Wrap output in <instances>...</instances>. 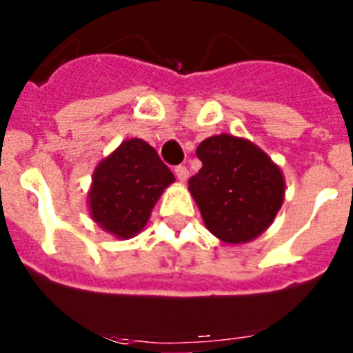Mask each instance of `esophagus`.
Here are the masks:
<instances>
[{
    "label": "esophagus",
    "mask_w": 353,
    "mask_h": 353,
    "mask_svg": "<svg viewBox=\"0 0 353 353\" xmlns=\"http://www.w3.org/2000/svg\"><path fill=\"white\" fill-rule=\"evenodd\" d=\"M174 174H176V179H179V182H185L187 176H189V171H187L185 166H176L174 168Z\"/></svg>",
    "instance_id": "34e87169"
}]
</instances>
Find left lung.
<instances>
[{
	"label": "left lung",
	"mask_w": 353,
	"mask_h": 353,
	"mask_svg": "<svg viewBox=\"0 0 353 353\" xmlns=\"http://www.w3.org/2000/svg\"><path fill=\"white\" fill-rule=\"evenodd\" d=\"M201 170L189 180L208 232L226 244H248L276 219L285 201L281 168L258 145L215 134L196 148Z\"/></svg>",
	"instance_id": "obj_1"
}]
</instances>
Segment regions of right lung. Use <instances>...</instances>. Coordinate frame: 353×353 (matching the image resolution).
<instances>
[{
	"label": "right lung",
	"mask_w": 353,
	"mask_h": 353,
	"mask_svg": "<svg viewBox=\"0 0 353 353\" xmlns=\"http://www.w3.org/2000/svg\"><path fill=\"white\" fill-rule=\"evenodd\" d=\"M174 182L154 146L139 138L121 141L97 164L88 191L90 217L121 240L138 235L155 203Z\"/></svg>",
	"instance_id": "add662e5"
}]
</instances>
